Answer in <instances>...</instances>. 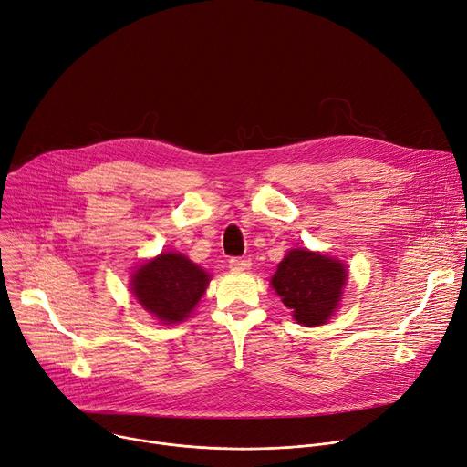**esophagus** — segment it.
<instances>
[{
  "instance_id": "esophagus-1",
  "label": "esophagus",
  "mask_w": 467,
  "mask_h": 467,
  "mask_svg": "<svg viewBox=\"0 0 467 467\" xmlns=\"http://www.w3.org/2000/svg\"><path fill=\"white\" fill-rule=\"evenodd\" d=\"M230 267L243 271V269H249L251 267V260L249 258H230Z\"/></svg>"
}]
</instances>
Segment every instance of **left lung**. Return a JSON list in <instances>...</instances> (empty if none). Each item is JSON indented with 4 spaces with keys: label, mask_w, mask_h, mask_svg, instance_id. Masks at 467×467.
<instances>
[{
    "label": "left lung",
    "mask_w": 467,
    "mask_h": 467,
    "mask_svg": "<svg viewBox=\"0 0 467 467\" xmlns=\"http://www.w3.org/2000/svg\"><path fill=\"white\" fill-rule=\"evenodd\" d=\"M347 277V265L341 260L292 249L277 265L271 286L297 324L320 326L337 309Z\"/></svg>",
    "instance_id": "8db88e82"
}]
</instances>
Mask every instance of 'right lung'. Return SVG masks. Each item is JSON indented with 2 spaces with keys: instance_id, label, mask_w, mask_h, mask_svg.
<instances>
[{
  "instance_id": "obj_1",
  "label": "right lung",
  "mask_w": 467,
  "mask_h": 467,
  "mask_svg": "<svg viewBox=\"0 0 467 467\" xmlns=\"http://www.w3.org/2000/svg\"><path fill=\"white\" fill-rule=\"evenodd\" d=\"M211 275L181 253H161L131 273V292L161 324L188 318L209 286Z\"/></svg>"
}]
</instances>
